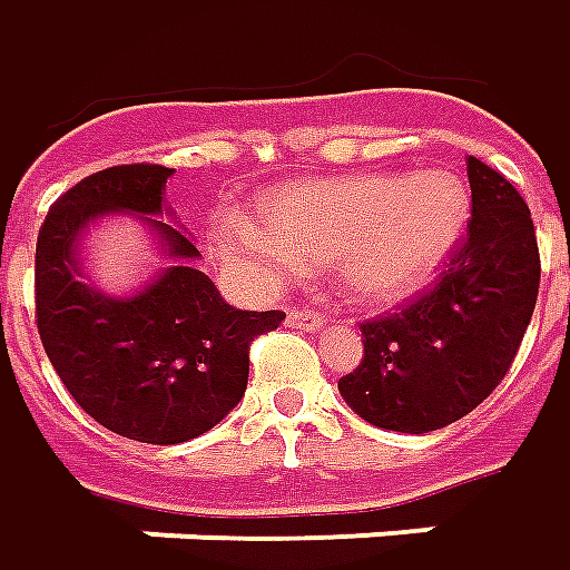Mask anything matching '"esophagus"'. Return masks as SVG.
Masks as SVG:
<instances>
[{
	"mask_svg": "<svg viewBox=\"0 0 570 570\" xmlns=\"http://www.w3.org/2000/svg\"><path fill=\"white\" fill-rule=\"evenodd\" d=\"M288 326H292V330L316 332L323 330V316L313 311V307H292V311H288Z\"/></svg>",
	"mask_w": 570,
	"mask_h": 570,
	"instance_id": "1",
	"label": "esophagus"
}]
</instances>
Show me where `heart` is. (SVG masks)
Returning a JSON list of instances; mask_svg holds the SVG:
<instances>
[{"label": "heart", "mask_w": 570, "mask_h": 570, "mask_svg": "<svg viewBox=\"0 0 570 570\" xmlns=\"http://www.w3.org/2000/svg\"><path fill=\"white\" fill-rule=\"evenodd\" d=\"M263 228L228 216L213 250L254 288L273 292L304 266H332L364 307L399 304L430 285L471 219V190L449 169L364 171L269 194Z\"/></svg>", "instance_id": "obj_1"}]
</instances>
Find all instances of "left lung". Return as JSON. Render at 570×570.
<instances>
[{
	"instance_id": "obj_1",
	"label": "left lung",
	"mask_w": 570,
	"mask_h": 570,
	"mask_svg": "<svg viewBox=\"0 0 570 570\" xmlns=\"http://www.w3.org/2000/svg\"><path fill=\"white\" fill-rule=\"evenodd\" d=\"M471 223L449 269L414 304L361 326L364 361L338 380L354 414L380 430H442L505 380L540 292V247L524 197L468 159Z\"/></svg>"
}]
</instances>
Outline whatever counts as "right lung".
Returning <instances> with one entry per match:
<instances>
[{"label": "right lung", "instance_id": "obj_1", "mask_svg": "<svg viewBox=\"0 0 570 570\" xmlns=\"http://www.w3.org/2000/svg\"><path fill=\"white\" fill-rule=\"evenodd\" d=\"M175 169L134 163L94 171L65 190L37 238V330L49 364L90 417L118 436L178 445L204 436L244 399L250 342L282 311H235L194 266L200 250L159 223ZM140 215L173 259L131 295L82 282L79 240L99 215Z\"/></svg>", "mask_w": 570, "mask_h": 570}]
</instances>
